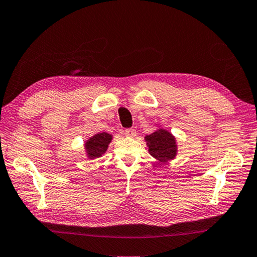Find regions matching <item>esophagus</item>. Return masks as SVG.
Listing matches in <instances>:
<instances>
[{
    "label": "esophagus",
    "instance_id": "1",
    "mask_svg": "<svg viewBox=\"0 0 257 257\" xmlns=\"http://www.w3.org/2000/svg\"><path fill=\"white\" fill-rule=\"evenodd\" d=\"M125 135H126V137H130V138H133V137H135V135H137V131H135L134 128H126V130H125Z\"/></svg>",
    "mask_w": 257,
    "mask_h": 257
}]
</instances>
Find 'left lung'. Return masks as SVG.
<instances>
[{"label":"left lung","mask_w":257,"mask_h":257,"mask_svg":"<svg viewBox=\"0 0 257 257\" xmlns=\"http://www.w3.org/2000/svg\"><path fill=\"white\" fill-rule=\"evenodd\" d=\"M145 141L148 142L150 154L160 162H167L176 157V140L168 131L158 130L151 135L145 137Z\"/></svg>","instance_id":"obj_1"}]
</instances>
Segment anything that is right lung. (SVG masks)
Here are the masks:
<instances>
[{
  "label": "right lung",
  "mask_w": 257,
  "mask_h": 257,
  "mask_svg": "<svg viewBox=\"0 0 257 257\" xmlns=\"http://www.w3.org/2000/svg\"><path fill=\"white\" fill-rule=\"evenodd\" d=\"M110 140H112V135H109L106 132L96 134L93 138H90L85 145L86 152L88 154V157L90 159H94L103 156L106 152V150H107Z\"/></svg>",
  "instance_id": "obj_1"
}]
</instances>
